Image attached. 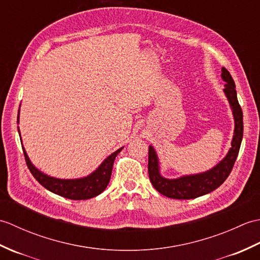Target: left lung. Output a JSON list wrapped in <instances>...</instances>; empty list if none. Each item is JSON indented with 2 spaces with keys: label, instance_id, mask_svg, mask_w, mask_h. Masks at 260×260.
<instances>
[{
  "label": "left lung",
  "instance_id": "left-lung-1",
  "mask_svg": "<svg viewBox=\"0 0 260 260\" xmlns=\"http://www.w3.org/2000/svg\"><path fill=\"white\" fill-rule=\"evenodd\" d=\"M221 78L225 82L223 92L228 99L235 121L231 147L221 161L204 172L168 179L161 174V165L155 148L152 145L148 146V176L155 190L165 197L179 199V200H189V199L208 194L223 183L234 168L244 135V121H242V110L237 98L235 81L225 68L221 69Z\"/></svg>",
  "mask_w": 260,
  "mask_h": 260
}]
</instances>
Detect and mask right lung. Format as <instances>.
Wrapping results in <instances>:
<instances>
[{
    "instance_id": "add662e5",
    "label": "right lung",
    "mask_w": 260,
    "mask_h": 260,
    "mask_svg": "<svg viewBox=\"0 0 260 260\" xmlns=\"http://www.w3.org/2000/svg\"><path fill=\"white\" fill-rule=\"evenodd\" d=\"M19 121L20 109L18 114V124ZM18 132L20 135V140L22 141L19 126ZM22 148H23L27 168H29L31 174L35 176V179L42 186H45L47 190L51 191L54 194L71 199V200H87V199H91L93 197L99 196L105 189H106L109 183L110 175H112L115 157L117 156V154L121 150H123L124 146L118 148L117 151H115L114 153L110 154L109 156L105 158L104 161L99 164V167L95 171H92L90 174L77 179H59L43 173L42 171L36 168V165L31 162V159L27 156L25 148L23 147V144H22Z\"/></svg>"
}]
</instances>
